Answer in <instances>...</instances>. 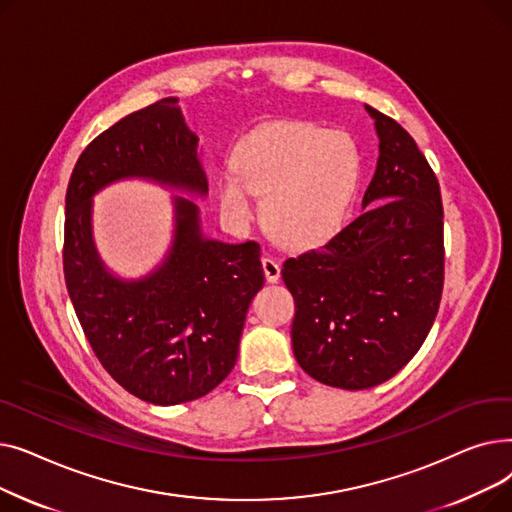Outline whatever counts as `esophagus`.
<instances>
[{
  "label": "esophagus",
  "instance_id": "esophagus-1",
  "mask_svg": "<svg viewBox=\"0 0 512 512\" xmlns=\"http://www.w3.org/2000/svg\"><path fill=\"white\" fill-rule=\"evenodd\" d=\"M261 265H263V274H265V280L274 284L280 280V263L272 257H263L261 259Z\"/></svg>",
  "mask_w": 512,
  "mask_h": 512
}]
</instances>
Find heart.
<instances>
[{
	"label": "heart",
	"instance_id": "1",
	"mask_svg": "<svg viewBox=\"0 0 512 512\" xmlns=\"http://www.w3.org/2000/svg\"><path fill=\"white\" fill-rule=\"evenodd\" d=\"M234 174L220 178V207L236 224L253 220L251 193L265 197L263 218L288 247H315L342 226L351 207L361 157L340 130L311 122H272L253 130L234 151Z\"/></svg>",
	"mask_w": 512,
	"mask_h": 512
}]
</instances>
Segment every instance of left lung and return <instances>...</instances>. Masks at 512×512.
Returning a JSON list of instances; mask_svg holds the SVG:
<instances>
[{"instance_id":"1","label":"left lung","mask_w":512,"mask_h":512,"mask_svg":"<svg viewBox=\"0 0 512 512\" xmlns=\"http://www.w3.org/2000/svg\"><path fill=\"white\" fill-rule=\"evenodd\" d=\"M380 159L359 218L326 245L288 257L292 351L313 380L373 388L405 367L438 315L444 286L440 184L415 139L365 105Z\"/></svg>"}]
</instances>
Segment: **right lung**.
<instances>
[{
    "label": "right lung",
    "instance_id": "add662e5",
    "mask_svg": "<svg viewBox=\"0 0 512 512\" xmlns=\"http://www.w3.org/2000/svg\"><path fill=\"white\" fill-rule=\"evenodd\" d=\"M197 137L178 99H159L103 130L80 153L66 191L64 278L76 317L103 369L153 405H180L222 384L238 357L247 309L263 286L259 242L205 240L197 207L176 199V240L141 282L103 270L91 240V195L145 176L205 193Z\"/></svg>",
    "mask_w": 512,
    "mask_h": 512
}]
</instances>
